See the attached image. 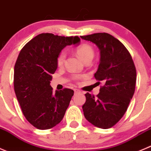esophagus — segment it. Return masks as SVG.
I'll return each mask as SVG.
<instances>
[{
	"label": "esophagus",
	"mask_w": 151,
	"mask_h": 151,
	"mask_svg": "<svg viewBox=\"0 0 151 151\" xmlns=\"http://www.w3.org/2000/svg\"><path fill=\"white\" fill-rule=\"evenodd\" d=\"M74 93H80V91L79 90V89H77V88H75V89H74Z\"/></svg>",
	"instance_id": "1"
}]
</instances>
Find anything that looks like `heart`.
Returning a JSON list of instances; mask_svg holds the SVG:
<instances>
[{"label":"heart","instance_id":"b5f03b06","mask_svg":"<svg viewBox=\"0 0 151 151\" xmlns=\"http://www.w3.org/2000/svg\"><path fill=\"white\" fill-rule=\"evenodd\" d=\"M76 52H77V55L78 56V58L81 60L82 61L85 62V61L87 60H91L93 58V55H94V51L93 49L92 48L91 46H90L89 44L87 43H84V44L80 45V46L77 48L76 49ZM65 55L63 52H60V55L58 56L57 58V63L58 65H62L63 64L64 60H65ZM76 79L80 78V77L78 76H75Z\"/></svg>","mask_w":151,"mask_h":151}]
</instances>
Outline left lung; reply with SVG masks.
<instances>
[{"label": "left lung", "mask_w": 151, "mask_h": 151, "mask_svg": "<svg viewBox=\"0 0 151 151\" xmlns=\"http://www.w3.org/2000/svg\"><path fill=\"white\" fill-rule=\"evenodd\" d=\"M80 37L94 43L99 49V64L94 77L104 84L96 97L89 93L85 94L84 116L97 128H110L123 116L134 96L135 65L125 46L112 35L95 33Z\"/></svg>", "instance_id": "obj_1"}]
</instances>
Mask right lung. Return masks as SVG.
Here are the masks:
<instances>
[{
    "label": "right lung",
    "instance_id": "right-lung-1",
    "mask_svg": "<svg viewBox=\"0 0 151 151\" xmlns=\"http://www.w3.org/2000/svg\"><path fill=\"white\" fill-rule=\"evenodd\" d=\"M80 41L78 36L42 33L20 51L14 65V92L23 115L35 128L50 129L63 118L74 91L64 88L55 93L50 81L58 68L57 58L61 51Z\"/></svg>",
    "mask_w": 151,
    "mask_h": 151
}]
</instances>
